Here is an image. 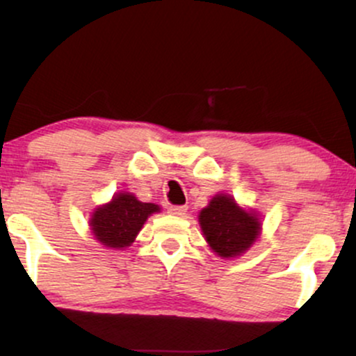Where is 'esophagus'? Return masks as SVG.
<instances>
[{
	"label": "esophagus",
	"mask_w": 356,
	"mask_h": 356,
	"mask_svg": "<svg viewBox=\"0 0 356 356\" xmlns=\"http://www.w3.org/2000/svg\"><path fill=\"white\" fill-rule=\"evenodd\" d=\"M169 212L174 216H184L187 212V206H170Z\"/></svg>",
	"instance_id": "esophagus-1"
}]
</instances>
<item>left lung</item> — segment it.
Listing matches in <instances>:
<instances>
[{
	"label": "left lung",
	"mask_w": 356,
	"mask_h": 356,
	"mask_svg": "<svg viewBox=\"0 0 356 356\" xmlns=\"http://www.w3.org/2000/svg\"><path fill=\"white\" fill-rule=\"evenodd\" d=\"M202 232L212 251L220 257L239 256L259 236L261 222L243 211L229 195H216L199 216Z\"/></svg>",
	"instance_id": "8db88e82"
}]
</instances>
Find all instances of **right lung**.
Masks as SVG:
<instances>
[{
  "label": "right lung",
  "instance_id": "add662e5",
  "mask_svg": "<svg viewBox=\"0 0 356 356\" xmlns=\"http://www.w3.org/2000/svg\"><path fill=\"white\" fill-rule=\"evenodd\" d=\"M152 212H159V206L150 202H140L132 194H117L105 206L93 212L90 226L107 248H127L134 243L137 232Z\"/></svg>",
  "mask_w": 356,
  "mask_h": 356
}]
</instances>
